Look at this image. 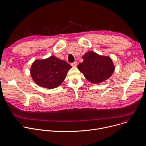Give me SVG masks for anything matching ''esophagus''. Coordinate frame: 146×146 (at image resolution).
Here are the masks:
<instances>
[{"label":"esophagus","mask_w":146,"mask_h":146,"mask_svg":"<svg viewBox=\"0 0 146 146\" xmlns=\"http://www.w3.org/2000/svg\"><path fill=\"white\" fill-rule=\"evenodd\" d=\"M77 65H78V63H77L76 62H75L71 63V66H72V67H76Z\"/></svg>","instance_id":"obj_1"}]
</instances>
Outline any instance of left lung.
Here are the masks:
<instances>
[{
    "instance_id": "8db88e82",
    "label": "left lung",
    "mask_w": 146,
    "mask_h": 146,
    "mask_svg": "<svg viewBox=\"0 0 146 146\" xmlns=\"http://www.w3.org/2000/svg\"><path fill=\"white\" fill-rule=\"evenodd\" d=\"M82 58L83 62L78 65V68L93 83H100L109 79L114 71L113 63L108 56L88 52Z\"/></svg>"
}]
</instances>
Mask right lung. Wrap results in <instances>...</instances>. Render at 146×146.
<instances>
[{
    "label": "right lung",
    "mask_w": 146,
    "mask_h": 146,
    "mask_svg": "<svg viewBox=\"0 0 146 146\" xmlns=\"http://www.w3.org/2000/svg\"><path fill=\"white\" fill-rule=\"evenodd\" d=\"M71 66L54 56L44 60L35 61L31 74L35 83L49 89L59 86L65 79Z\"/></svg>",
    "instance_id": "add662e5"
}]
</instances>
